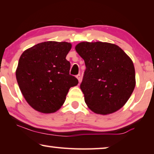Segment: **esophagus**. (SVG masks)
I'll list each match as a JSON object with an SVG mask.
<instances>
[{
  "label": "esophagus",
  "instance_id": "34e87169",
  "mask_svg": "<svg viewBox=\"0 0 154 154\" xmlns=\"http://www.w3.org/2000/svg\"><path fill=\"white\" fill-rule=\"evenodd\" d=\"M76 78H77V79L79 80V82H80V81H81V76H80V74L76 75Z\"/></svg>",
  "mask_w": 154,
  "mask_h": 154
}]
</instances>
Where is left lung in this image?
<instances>
[{"mask_svg":"<svg viewBox=\"0 0 154 154\" xmlns=\"http://www.w3.org/2000/svg\"><path fill=\"white\" fill-rule=\"evenodd\" d=\"M75 49L86 66L80 89L87 107L102 115L119 110L136 86L131 59L120 47L109 42H82Z\"/></svg>","mask_w":154,"mask_h":154,"instance_id":"obj_1","label":"left lung"}]
</instances>
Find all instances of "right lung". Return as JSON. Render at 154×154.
<instances>
[{
  "label": "right lung",
  "instance_id": "1",
  "mask_svg": "<svg viewBox=\"0 0 154 154\" xmlns=\"http://www.w3.org/2000/svg\"><path fill=\"white\" fill-rule=\"evenodd\" d=\"M72 44L67 42H41L20 56L16 76L21 93L35 110L54 113L65 103L70 87L79 80L69 74L66 56Z\"/></svg>",
  "mask_w": 154,
  "mask_h": 154
}]
</instances>
